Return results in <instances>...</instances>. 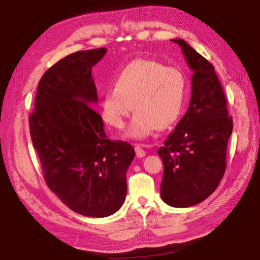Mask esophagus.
Instances as JSON below:
<instances>
[{
  "label": "esophagus",
  "instance_id": "1",
  "mask_svg": "<svg viewBox=\"0 0 260 260\" xmlns=\"http://www.w3.org/2000/svg\"><path fill=\"white\" fill-rule=\"evenodd\" d=\"M135 152H136V157H138V158H143L144 155L146 154V152L142 149V146H141V145L135 146Z\"/></svg>",
  "mask_w": 260,
  "mask_h": 260
}]
</instances>
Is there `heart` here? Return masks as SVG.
Masks as SVG:
<instances>
[{
	"label": "heart",
	"mask_w": 260,
	"mask_h": 260,
	"mask_svg": "<svg viewBox=\"0 0 260 260\" xmlns=\"http://www.w3.org/2000/svg\"><path fill=\"white\" fill-rule=\"evenodd\" d=\"M187 79L181 69L158 61L136 59L121 70L115 87L102 95V116L120 129L131 112L136 111L127 129L132 139H145L177 120L185 105Z\"/></svg>",
	"instance_id": "1"
}]
</instances>
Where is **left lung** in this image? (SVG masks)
Segmentation results:
<instances>
[{
  "instance_id": "8db88e82",
  "label": "left lung",
  "mask_w": 260,
  "mask_h": 260,
  "mask_svg": "<svg viewBox=\"0 0 260 260\" xmlns=\"http://www.w3.org/2000/svg\"><path fill=\"white\" fill-rule=\"evenodd\" d=\"M173 42L193 70L192 92L186 114L158 149L164 162L160 194L167 205L186 208L200 204L219 185L233 120L214 66L184 40Z\"/></svg>"
}]
</instances>
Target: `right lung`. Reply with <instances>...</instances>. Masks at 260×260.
Wrapping results in <instances>:
<instances>
[{"label":"right lung","mask_w":260,"mask_h":260,"mask_svg":"<svg viewBox=\"0 0 260 260\" xmlns=\"http://www.w3.org/2000/svg\"><path fill=\"white\" fill-rule=\"evenodd\" d=\"M106 48L78 51L44 73L29 116L32 145L46 184L77 214L107 217L124 204L126 172L135 157L125 141H111L98 103L92 69Z\"/></svg>","instance_id":"1"}]
</instances>
